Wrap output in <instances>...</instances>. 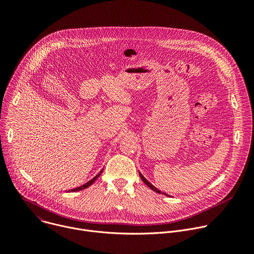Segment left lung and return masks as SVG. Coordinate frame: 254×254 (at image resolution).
Returning a JSON list of instances; mask_svg holds the SVG:
<instances>
[{
  "label": "left lung",
  "instance_id": "1",
  "mask_svg": "<svg viewBox=\"0 0 254 254\" xmlns=\"http://www.w3.org/2000/svg\"><path fill=\"white\" fill-rule=\"evenodd\" d=\"M139 176H140V178H141V180L144 182V184H145V185H147V186H148L152 190H154V191H156V192H158V193H163V194H165V195H168V196H170V194H167V193H165V192H163V191L159 190H158V189H156L152 184H150V183H149V182H148V181H147V180L142 176V174H141V173H139Z\"/></svg>",
  "mask_w": 254,
  "mask_h": 254
}]
</instances>
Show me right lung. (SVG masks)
I'll use <instances>...</instances> for the list:
<instances>
[{"label":"right lung","instance_id":"obj_1","mask_svg":"<svg viewBox=\"0 0 254 254\" xmlns=\"http://www.w3.org/2000/svg\"><path fill=\"white\" fill-rule=\"evenodd\" d=\"M103 171H104V168L103 170L95 177V178H93L91 181H89L88 183H86L84 185H82V186H80V187H77V188H74V189H72V190H68V191H78V190H83V189H87V188H89L91 185H93L94 183H95V181L101 176V174L103 173Z\"/></svg>","mask_w":254,"mask_h":254}]
</instances>
